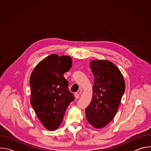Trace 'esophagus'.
<instances>
[{"instance_id":"34e87169","label":"esophagus","mask_w":151,"mask_h":151,"mask_svg":"<svg viewBox=\"0 0 151 151\" xmlns=\"http://www.w3.org/2000/svg\"><path fill=\"white\" fill-rule=\"evenodd\" d=\"M74 96H75V97L76 99H79V94L78 93H75Z\"/></svg>"}]
</instances>
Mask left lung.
Returning <instances> with one entry per match:
<instances>
[{
  "mask_svg": "<svg viewBox=\"0 0 151 151\" xmlns=\"http://www.w3.org/2000/svg\"><path fill=\"white\" fill-rule=\"evenodd\" d=\"M94 76L93 97L85 109L87 121L94 128H102L115 117L125 89L123 76L109 60L90 61Z\"/></svg>",
  "mask_w": 151,
  "mask_h": 151,
  "instance_id": "8db88e82",
  "label": "left lung"
}]
</instances>
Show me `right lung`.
I'll use <instances>...</instances> for the list:
<instances>
[{"label": "right lung", "mask_w": 151, "mask_h": 151, "mask_svg": "<svg viewBox=\"0 0 151 151\" xmlns=\"http://www.w3.org/2000/svg\"><path fill=\"white\" fill-rule=\"evenodd\" d=\"M72 66L70 57L54 54L40 61L31 74L30 103L41 123L50 131L58 128L75 99L63 76Z\"/></svg>", "instance_id": "right-lung-1"}]
</instances>
